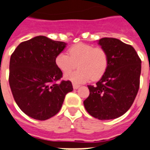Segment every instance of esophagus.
I'll use <instances>...</instances> for the list:
<instances>
[{
	"mask_svg": "<svg viewBox=\"0 0 150 150\" xmlns=\"http://www.w3.org/2000/svg\"><path fill=\"white\" fill-rule=\"evenodd\" d=\"M79 87H80L79 85H77L76 83H73V88H74V89H77Z\"/></svg>",
	"mask_w": 150,
	"mask_h": 150,
	"instance_id": "obj_1",
	"label": "esophagus"
}]
</instances>
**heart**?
<instances>
[{
    "label": "heart",
    "instance_id": "1",
    "mask_svg": "<svg viewBox=\"0 0 150 150\" xmlns=\"http://www.w3.org/2000/svg\"><path fill=\"white\" fill-rule=\"evenodd\" d=\"M69 54L59 53L55 57L57 67L64 75V79L74 83H83L92 79L96 81L105 73L108 64V54L102 48H95L92 45L77 43L68 50ZM77 66L79 70L68 73Z\"/></svg>",
    "mask_w": 150,
    "mask_h": 150
}]
</instances>
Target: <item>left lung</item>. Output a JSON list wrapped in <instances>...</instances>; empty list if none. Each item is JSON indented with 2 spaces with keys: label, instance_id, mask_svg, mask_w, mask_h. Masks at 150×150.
I'll return each mask as SVG.
<instances>
[{
  "label": "left lung",
  "instance_id": "8db88e82",
  "mask_svg": "<svg viewBox=\"0 0 150 150\" xmlns=\"http://www.w3.org/2000/svg\"><path fill=\"white\" fill-rule=\"evenodd\" d=\"M98 45L108 54V67L96 86H88L89 96L83 104L93 117L111 120L132 105L139 87L141 60L132 46L117 38H102Z\"/></svg>",
  "mask_w": 150,
  "mask_h": 150
}]
</instances>
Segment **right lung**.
<instances>
[{
	"label": "right lung",
	"instance_id": "obj_1",
	"mask_svg": "<svg viewBox=\"0 0 150 150\" xmlns=\"http://www.w3.org/2000/svg\"><path fill=\"white\" fill-rule=\"evenodd\" d=\"M67 43L43 35L22 42L11 57L9 83L19 108L32 118L45 121L59 112L71 82L62 77L55 57Z\"/></svg>",
	"mask_w": 150,
	"mask_h": 150
}]
</instances>
